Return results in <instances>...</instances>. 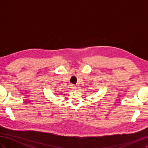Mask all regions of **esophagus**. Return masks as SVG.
Instances as JSON below:
<instances>
[{"label":"esophagus","mask_w":148,"mask_h":148,"mask_svg":"<svg viewBox=\"0 0 148 148\" xmlns=\"http://www.w3.org/2000/svg\"><path fill=\"white\" fill-rule=\"evenodd\" d=\"M70 88H71V89H73H73H75L76 88V86H75L74 84H71V85H70Z\"/></svg>","instance_id":"obj_1"}]
</instances>
